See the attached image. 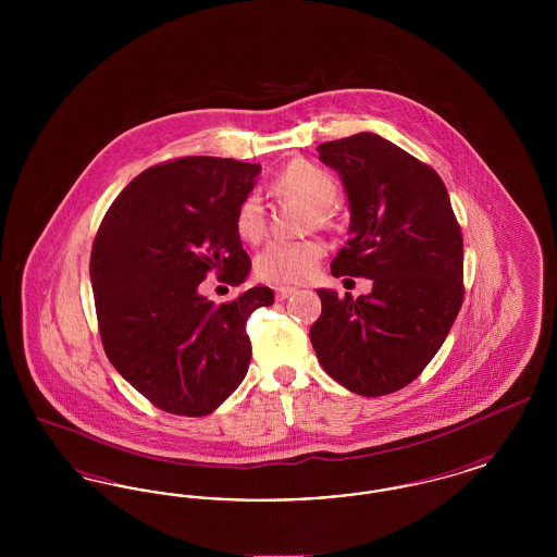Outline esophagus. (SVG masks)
Wrapping results in <instances>:
<instances>
[{
  "label": "esophagus",
  "instance_id": "34e87169",
  "mask_svg": "<svg viewBox=\"0 0 557 557\" xmlns=\"http://www.w3.org/2000/svg\"><path fill=\"white\" fill-rule=\"evenodd\" d=\"M294 292H296V288H292V286H280V288H275V298L286 300Z\"/></svg>",
  "mask_w": 557,
  "mask_h": 557
}]
</instances>
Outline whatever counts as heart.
Masks as SVG:
<instances>
[{
	"label": "heart",
	"mask_w": 557,
	"mask_h": 557,
	"mask_svg": "<svg viewBox=\"0 0 557 557\" xmlns=\"http://www.w3.org/2000/svg\"><path fill=\"white\" fill-rule=\"evenodd\" d=\"M275 186L284 194H294L318 209L325 219L336 202L338 186L330 171L311 160H292L277 175ZM267 216L259 194H248L236 211V230L242 239L257 242L265 234ZM325 246L319 239H273L255 259V271L271 284H298L309 280L318 269Z\"/></svg>",
	"instance_id": "heart-1"
}]
</instances>
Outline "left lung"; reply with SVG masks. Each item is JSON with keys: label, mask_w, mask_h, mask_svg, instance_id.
Wrapping results in <instances>:
<instances>
[{"label": "left lung", "mask_w": 557, "mask_h": 557, "mask_svg": "<svg viewBox=\"0 0 557 557\" xmlns=\"http://www.w3.org/2000/svg\"><path fill=\"white\" fill-rule=\"evenodd\" d=\"M319 160L343 177L350 227L336 277L368 296L318 290L311 345L321 368L361 397L397 393L445 343L463 302V238L438 173L375 133L325 141Z\"/></svg>", "instance_id": "1"}]
</instances>
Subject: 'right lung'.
Segmentation results:
<instances>
[{
	"instance_id": "add662e5",
	"label": "right lung",
	"mask_w": 557,
	"mask_h": 557,
	"mask_svg": "<svg viewBox=\"0 0 557 557\" xmlns=\"http://www.w3.org/2000/svg\"><path fill=\"white\" fill-rule=\"evenodd\" d=\"M259 173L216 157L154 164L119 194L94 239L89 275L107 357L166 413L209 416L248 371L246 321L273 305V290L212 305L198 286L212 271L232 286L246 280L236 211Z\"/></svg>"
}]
</instances>
